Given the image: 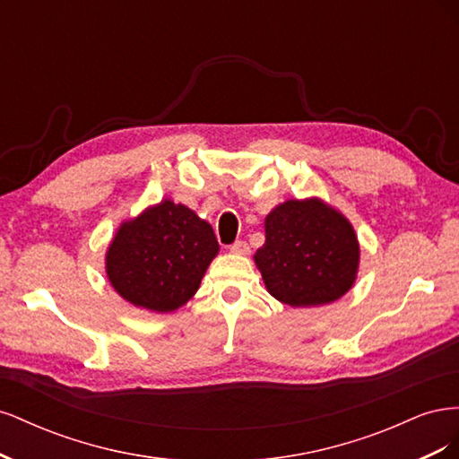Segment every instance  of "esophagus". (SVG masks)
<instances>
[{"label":"esophagus","mask_w":459,"mask_h":459,"mask_svg":"<svg viewBox=\"0 0 459 459\" xmlns=\"http://www.w3.org/2000/svg\"><path fill=\"white\" fill-rule=\"evenodd\" d=\"M230 251L233 255H248V251H251V247H248L247 241H235L233 245H230Z\"/></svg>","instance_id":"esophagus-1"}]
</instances>
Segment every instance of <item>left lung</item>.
Segmentation results:
<instances>
[{
  "label": "left lung",
  "instance_id": "1",
  "mask_svg": "<svg viewBox=\"0 0 459 459\" xmlns=\"http://www.w3.org/2000/svg\"><path fill=\"white\" fill-rule=\"evenodd\" d=\"M359 247L342 214L325 203L287 201L266 216L255 262L270 295L289 307L341 299L356 280Z\"/></svg>",
  "mask_w": 459,
  "mask_h": 459
}]
</instances>
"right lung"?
<instances>
[{
	"instance_id": "add662e5",
	"label": "right lung",
	"mask_w": 459,
	"mask_h": 459,
	"mask_svg": "<svg viewBox=\"0 0 459 459\" xmlns=\"http://www.w3.org/2000/svg\"><path fill=\"white\" fill-rule=\"evenodd\" d=\"M216 253L211 224L164 201L120 226L107 253V275L135 307L172 312L197 293Z\"/></svg>"
}]
</instances>
